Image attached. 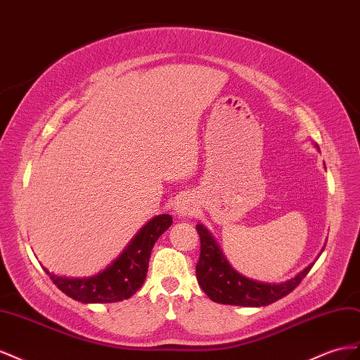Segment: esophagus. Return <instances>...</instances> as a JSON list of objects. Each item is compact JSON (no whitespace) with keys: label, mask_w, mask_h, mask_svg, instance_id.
I'll list each match as a JSON object with an SVG mask.
<instances>
[{"label":"esophagus","mask_w":360,"mask_h":360,"mask_svg":"<svg viewBox=\"0 0 360 360\" xmlns=\"http://www.w3.org/2000/svg\"><path fill=\"white\" fill-rule=\"evenodd\" d=\"M176 212L181 215V217H191V215L196 212V203L188 198H182L176 203Z\"/></svg>","instance_id":"esophagus-1"}]
</instances>
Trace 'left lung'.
<instances>
[{"label":"left lung","instance_id":"1","mask_svg":"<svg viewBox=\"0 0 360 360\" xmlns=\"http://www.w3.org/2000/svg\"><path fill=\"white\" fill-rule=\"evenodd\" d=\"M196 229L200 238L196 277L200 288L212 302L248 307L271 304L295 290L312 269V265H309L294 279L279 285L250 281L232 269L208 229H205L202 224H198Z\"/></svg>","mask_w":360,"mask_h":360}]
</instances>
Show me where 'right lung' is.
<instances>
[{"mask_svg": "<svg viewBox=\"0 0 360 360\" xmlns=\"http://www.w3.org/2000/svg\"><path fill=\"white\" fill-rule=\"evenodd\" d=\"M173 223L170 214H161L152 219L129 243L119 258L102 273L69 279L46 271L49 279L68 297L81 303H115L134 295L146 279L148 265L153 244L160 235Z\"/></svg>", "mask_w": 360, "mask_h": 360, "instance_id": "obj_1", "label": "right lung"}]
</instances>
